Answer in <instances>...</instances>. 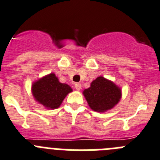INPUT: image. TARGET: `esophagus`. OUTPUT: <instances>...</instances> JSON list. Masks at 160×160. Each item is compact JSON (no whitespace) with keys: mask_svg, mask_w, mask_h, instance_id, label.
<instances>
[{"mask_svg":"<svg viewBox=\"0 0 160 160\" xmlns=\"http://www.w3.org/2000/svg\"><path fill=\"white\" fill-rule=\"evenodd\" d=\"M74 87H75L76 90H77V91H80V89H81V88H82V86H81V83H76L75 84H74Z\"/></svg>","mask_w":160,"mask_h":160,"instance_id":"obj_1","label":"esophagus"}]
</instances>
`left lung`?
<instances>
[{"label":"left lung","mask_w":160,"mask_h":160,"mask_svg":"<svg viewBox=\"0 0 160 160\" xmlns=\"http://www.w3.org/2000/svg\"><path fill=\"white\" fill-rule=\"evenodd\" d=\"M83 96L92 110L103 113L114 108L122 98V89L113 81L98 77L83 92Z\"/></svg>","instance_id":"8db88e82"}]
</instances>
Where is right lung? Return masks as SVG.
Returning a JSON list of instances; mask_svg holds the SVG:
<instances>
[{
  "label": "right lung",
  "mask_w": 160,
  "mask_h": 160,
  "mask_svg": "<svg viewBox=\"0 0 160 160\" xmlns=\"http://www.w3.org/2000/svg\"><path fill=\"white\" fill-rule=\"evenodd\" d=\"M72 92L69 85L61 83L53 72L38 79L31 85L35 100L48 110L58 108L66 95Z\"/></svg>",
  "instance_id": "obj_1"
}]
</instances>
